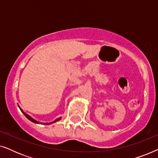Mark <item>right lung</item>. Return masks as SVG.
I'll list each match as a JSON object with an SVG mask.
<instances>
[{
    "mask_svg": "<svg viewBox=\"0 0 158 158\" xmlns=\"http://www.w3.org/2000/svg\"><path fill=\"white\" fill-rule=\"evenodd\" d=\"M18 106H19V105H18ZM19 109H20V110L21 111V112H22V113L23 114V115H24V116H26V117H27V118H28V119L30 120V121H31V122H32L36 123V124H40V122H37V121L35 120V119H34V118H32L31 116H30L29 115V114H27V113H25V112L23 111V110H22V109H21V107L19 106ZM60 119H61V117L56 118V119H55V121H53V122H50V123H41V124H47V125H48V124H52V123H55V122H58V121L60 120Z\"/></svg>",
    "mask_w": 158,
    "mask_h": 158,
    "instance_id": "obj_1",
    "label": "right lung"
}]
</instances>
